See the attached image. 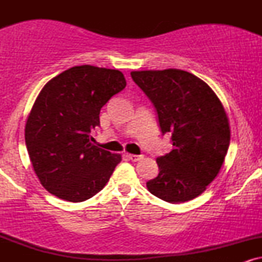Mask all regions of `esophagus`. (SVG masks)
I'll list each match as a JSON object with an SVG mask.
<instances>
[{"label": "esophagus", "instance_id": "esophagus-1", "mask_svg": "<svg viewBox=\"0 0 262 262\" xmlns=\"http://www.w3.org/2000/svg\"><path fill=\"white\" fill-rule=\"evenodd\" d=\"M127 158L130 161H134L135 162V161L141 160V158H143V156H141V155H134V154H127Z\"/></svg>", "mask_w": 262, "mask_h": 262}]
</instances>
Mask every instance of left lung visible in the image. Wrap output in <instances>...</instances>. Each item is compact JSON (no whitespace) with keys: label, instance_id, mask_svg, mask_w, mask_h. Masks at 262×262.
<instances>
[{"label":"left lung","instance_id":"1","mask_svg":"<svg viewBox=\"0 0 262 262\" xmlns=\"http://www.w3.org/2000/svg\"><path fill=\"white\" fill-rule=\"evenodd\" d=\"M134 82L156 108L162 134L172 150L156 159L159 175L150 193L170 203L191 201L206 191L224 164L230 143L229 118L210 87L180 69L132 71Z\"/></svg>","mask_w":262,"mask_h":262}]
</instances>
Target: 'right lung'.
I'll use <instances>...</instances> for the list:
<instances>
[{"mask_svg":"<svg viewBox=\"0 0 262 262\" xmlns=\"http://www.w3.org/2000/svg\"><path fill=\"white\" fill-rule=\"evenodd\" d=\"M127 82L119 70L74 66L48 81L26 122V145L43 187L69 202H83L106 186L121 154L91 143L100 111Z\"/></svg>","mask_w":262,"mask_h":262,"instance_id":"add662e5","label":"right lung"}]
</instances>
